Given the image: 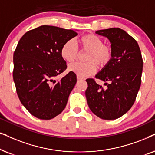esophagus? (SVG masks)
Instances as JSON below:
<instances>
[{
  "instance_id": "1",
  "label": "esophagus",
  "mask_w": 155,
  "mask_h": 155,
  "mask_svg": "<svg viewBox=\"0 0 155 155\" xmlns=\"http://www.w3.org/2000/svg\"><path fill=\"white\" fill-rule=\"evenodd\" d=\"M77 79H78V80H84V78L81 77V76H77Z\"/></svg>"
}]
</instances>
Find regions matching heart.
Segmentation results:
<instances>
[{"instance_id":"obj_1","label":"heart","mask_w":155,"mask_h":155,"mask_svg":"<svg viewBox=\"0 0 155 155\" xmlns=\"http://www.w3.org/2000/svg\"><path fill=\"white\" fill-rule=\"evenodd\" d=\"M82 51H88L86 63H74L68 68L70 72L81 77H86L94 74L97 70V65L106 67L113 58L112 49L104 45L103 40L94 34H87L79 40ZM60 54L66 61L72 63L78 58L79 49L74 40H69L61 47Z\"/></svg>"}]
</instances>
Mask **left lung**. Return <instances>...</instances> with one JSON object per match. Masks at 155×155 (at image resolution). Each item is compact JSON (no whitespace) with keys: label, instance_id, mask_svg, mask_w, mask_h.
Masks as SVG:
<instances>
[{"label":"left lung","instance_id":"1","mask_svg":"<svg viewBox=\"0 0 155 155\" xmlns=\"http://www.w3.org/2000/svg\"><path fill=\"white\" fill-rule=\"evenodd\" d=\"M110 42L113 58L96 75L106 88L86 79L85 94L90 110L104 120H115L125 114L135 102L141 84L143 61L139 45L125 30L117 28L96 32Z\"/></svg>","mask_w":155,"mask_h":155}]
</instances>
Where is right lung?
<instances>
[{"label": "right lung", "instance_id": "add662e5", "mask_svg": "<svg viewBox=\"0 0 155 155\" xmlns=\"http://www.w3.org/2000/svg\"><path fill=\"white\" fill-rule=\"evenodd\" d=\"M75 30L42 25L27 32L13 54V80L22 104L35 117L50 120L62 112L76 83L75 74L55 78L67 69L60 54Z\"/></svg>", "mask_w": 155, "mask_h": 155}]
</instances>
